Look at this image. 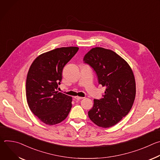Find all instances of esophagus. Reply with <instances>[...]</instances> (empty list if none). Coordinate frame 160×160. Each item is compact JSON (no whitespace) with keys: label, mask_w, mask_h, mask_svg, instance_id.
<instances>
[{"label":"esophagus","mask_w":160,"mask_h":160,"mask_svg":"<svg viewBox=\"0 0 160 160\" xmlns=\"http://www.w3.org/2000/svg\"><path fill=\"white\" fill-rule=\"evenodd\" d=\"M75 99H77V100H81V99H83V98H82V97H79V96H75Z\"/></svg>","instance_id":"34e87169"}]
</instances>
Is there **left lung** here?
I'll return each mask as SVG.
<instances>
[{
	"instance_id": "8db88e82",
	"label": "left lung",
	"mask_w": 160,
	"mask_h": 160,
	"mask_svg": "<svg viewBox=\"0 0 160 160\" xmlns=\"http://www.w3.org/2000/svg\"><path fill=\"white\" fill-rule=\"evenodd\" d=\"M83 61L92 67L98 83L106 87L104 98L94 99L88 112L90 120L102 128L117 124L130 111L135 97V80L128 62L114 51L102 48L91 49Z\"/></svg>"
}]
</instances>
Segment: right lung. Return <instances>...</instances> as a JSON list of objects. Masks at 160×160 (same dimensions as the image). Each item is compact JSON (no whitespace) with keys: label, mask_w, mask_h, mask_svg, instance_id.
<instances>
[{"label":"right lung","mask_w":160,"mask_h":160,"mask_svg":"<svg viewBox=\"0 0 160 160\" xmlns=\"http://www.w3.org/2000/svg\"><path fill=\"white\" fill-rule=\"evenodd\" d=\"M78 49L61 48L44 52L37 57L29 68L26 82L27 102L32 112L45 124L61 123L71 110L72 97L56 90L64 66Z\"/></svg>","instance_id":"add662e5"}]
</instances>
